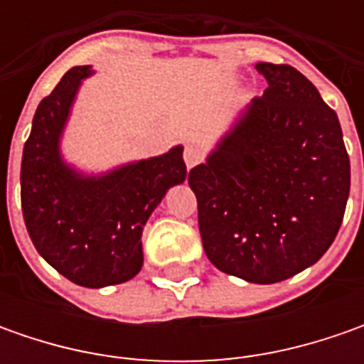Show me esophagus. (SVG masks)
I'll use <instances>...</instances> for the list:
<instances>
[{"instance_id": "34e87169", "label": "esophagus", "mask_w": 364, "mask_h": 364, "mask_svg": "<svg viewBox=\"0 0 364 364\" xmlns=\"http://www.w3.org/2000/svg\"><path fill=\"white\" fill-rule=\"evenodd\" d=\"M204 160V149L198 144H186L184 147V161H186V168H194L196 164H200Z\"/></svg>"}]
</instances>
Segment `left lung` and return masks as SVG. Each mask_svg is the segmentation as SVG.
<instances>
[{
    "label": "left lung",
    "instance_id": "8db88e82",
    "mask_svg": "<svg viewBox=\"0 0 364 364\" xmlns=\"http://www.w3.org/2000/svg\"><path fill=\"white\" fill-rule=\"evenodd\" d=\"M267 80L188 184L206 257L220 272L275 284L322 257L343 225L350 160L336 113L289 64Z\"/></svg>",
    "mask_w": 364,
    "mask_h": 364
}]
</instances>
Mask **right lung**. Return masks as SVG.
I'll return each mask as SVG.
<instances>
[{"instance_id":"right-lung-1","label":"right lung","mask_w":364,"mask_h":364,"mask_svg":"<svg viewBox=\"0 0 364 364\" xmlns=\"http://www.w3.org/2000/svg\"><path fill=\"white\" fill-rule=\"evenodd\" d=\"M89 66L70 68L40 101L21 156V213L38 249L73 284L105 287L144 265L141 231L166 190L186 180L184 147L85 178L60 160L58 139Z\"/></svg>"}]
</instances>
